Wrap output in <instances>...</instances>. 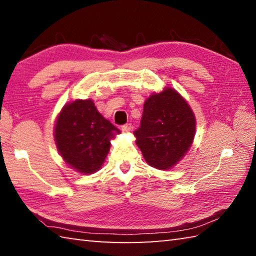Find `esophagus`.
I'll use <instances>...</instances> for the list:
<instances>
[{
    "instance_id": "esophagus-1",
    "label": "esophagus",
    "mask_w": 256,
    "mask_h": 256,
    "mask_svg": "<svg viewBox=\"0 0 256 256\" xmlns=\"http://www.w3.org/2000/svg\"><path fill=\"white\" fill-rule=\"evenodd\" d=\"M122 131L123 132H130L132 130V125L131 124H125V125H122Z\"/></svg>"
}]
</instances>
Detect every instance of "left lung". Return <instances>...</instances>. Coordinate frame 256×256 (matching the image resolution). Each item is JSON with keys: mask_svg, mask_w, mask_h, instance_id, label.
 I'll list each match as a JSON object with an SVG mask.
<instances>
[{"mask_svg": "<svg viewBox=\"0 0 256 256\" xmlns=\"http://www.w3.org/2000/svg\"><path fill=\"white\" fill-rule=\"evenodd\" d=\"M196 124L188 102L167 86L146 100L141 125L134 131L136 144L151 167L170 170L192 146Z\"/></svg>", "mask_w": 256, "mask_h": 256, "instance_id": "8db88e82", "label": "left lung"}]
</instances>
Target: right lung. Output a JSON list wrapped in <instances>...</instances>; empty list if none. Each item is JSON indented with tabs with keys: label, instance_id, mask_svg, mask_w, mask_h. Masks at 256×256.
<instances>
[{
	"label": "right lung",
	"instance_id": "obj_1",
	"mask_svg": "<svg viewBox=\"0 0 256 256\" xmlns=\"http://www.w3.org/2000/svg\"><path fill=\"white\" fill-rule=\"evenodd\" d=\"M120 130L97 110L92 99L66 104L56 118L54 138L68 166L82 174H94L105 162L110 140Z\"/></svg>",
	"mask_w": 256,
	"mask_h": 256
}]
</instances>
